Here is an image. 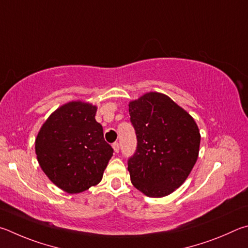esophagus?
Returning a JSON list of instances; mask_svg holds the SVG:
<instances>
[{"mask_svg":"<svg viewBox=\"0 0 248 248\" xmlns=\"http://www.w3.org/2000/svg\"><path fill=\"white\" fill-rule=\"evenodd\" d=\"M112 148H113V150L115 151V153H119V150H120V145H119V142H114V144L112 145Z\"/></svg>","mask_w":248,"mask_h":248,"instance_id":"34e87169","label":"esophagus"}]
</instances>
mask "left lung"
<instances>
[{
  "mask_svg": "<svg viewBox=\"0 0 248 248\" xmlns=\"http://www.w3.org/2000/svg\"><path fill=\"white\" fill-rule=\"evenodd\" d=\"M128 112L137 136L127 168L132 184L148 197L168 196L184 183L198 159L196 122L170 97L155 91L132 100Z\"/></svg>",
  "mask_w": 248,
  "mask_h": 248,
  "instance_id": "8db88e82",
  "label": "left lung"
}]
</instances>
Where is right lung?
I'll return each mask as SVG.
<instances>
[{
    "label": "right lung",
    "mask_w": 248,
    "mask_h": 248,
    "mask_svg": "<svg viewBox=\"0 0 248 248\" xmlns=\"http://www.w3.org/2000/svg\"><path fill=\"white\" fill-rule=\"evenodd\" d=\"M97 108L80 100L63 104L42 124L34 141L39 166L67 194L99 184L113 155L101 124L94 119Z\"/></svg>",
    "instance_id": "1"
}]
</instances>
